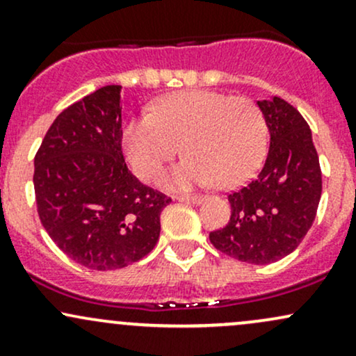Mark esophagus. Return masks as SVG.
Segmentation results:
<instances>
[{
    "label": "esophagus",
    "mask_w": 356,
    "mask_h": 356,
    "mask_svg": "<svg viewBox=\"0 0 356 356\" xmlns=\"http://www.w3.org/2000/svg\"><path fill=\"white\" fill-rule=\"evenodd\" d=\"M175 199L181 202H187V204H201V201H202L201 195H177Z\"/></svg>",
    "instance_id": "esophagus-1"
}]
</instances>
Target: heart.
Wrapping results in <instances>:
<instances>
[{
    "instance_id": "obj_1",
    "label": "heart",
    "mask_w": 356,
    "mask_h": 356,
    "mask_svg": "<svg viewBox=\"0 0 356 356\" xmlns=\"http://www.w3.org/2000/svg\"><path fill=\"white\" fill-rule=\"evenodd\" d=\"M266 124L249 99H231L212 90H182L152 105V115L132 118L122 134L127 161L138 177L150 181L179 152L187 157L159 182L170 189L218 182H246L266 152Z\"/></svg>"
}]
</instances>
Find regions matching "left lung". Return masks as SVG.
I'll list each match as a JSON object with an SVG mask.
<instances>
[{
  "label": "left lung",
  "instance_id": "1",
  "mask_svg": "<svg viewBox=\"0 0 356 356\" xmlns=\"http://www.w3.org/2000/svg\"><path fill=\"white\" fill-rule=\"evenodd\" d=\"M257 107L269 130L266 162L254 181L227 195L229 222L209 239L234 259L269 264L291 254L312 227L321 169L309 125L293 105L271 97Z\"/></svg>",
  "mask_w": 356,
  "mask_h": 356
}]
</instances>
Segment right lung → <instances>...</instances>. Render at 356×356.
<instances>
[{
    "instance_id": "add662e5",
    "label": "right lung",
    "mask_w": 356,
    "mask_h": 356,
    "mask_svg": "<svg viewBox=\"0 0 356 356\" xmlns=\"http://www.w3.org/2000/svg\"><path fill=\"white\" fill-rule=\"evenodd\" d=\"M120 85L95 90L55 118L35 157L38 216L53 243L88 269H120L149 254L170 197L127 169Z\"/></svg>"
}]
</instances>
